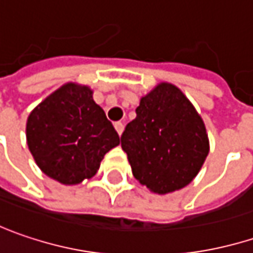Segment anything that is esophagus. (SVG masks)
<instances>
[{
  "label": "esophagus",
  "mask_w": 253,
  "mask_h": 253,
  "mask_svg": "<svg viewBox=\"0 0 253 253\" xmlns=\"http://www.w3.org/2000/svg\"><path fill=\"white\" fill-rule=\"evenodd\" d=\"M114 127H116V130H117L119 134H122L123 130H125V125H123L122 122H116V123H114Z\"/></svg>",
  "instance_id": "esophagus-1"
}]
</instances>
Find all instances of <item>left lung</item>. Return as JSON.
I'll use <instances>...</instances> for the list:
<instances>
[{"label": "left lung", "instance_id": "1", "mask_svg": "<svg viewBox=\"0 0 253 253\" xmlns=\"http://www.w3.org/2000/svg\"><path fill=\"white\" fill-rule=\"evenodd\" d=\"M133 176L155 193L189 185L209 153L201 116L173 84L162 83L140 100L122 134Z\"/></svg>", "mask_w": 253, "mask_h": 253}]
</instances>
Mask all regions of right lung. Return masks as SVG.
<instances>
[{"mask_svg":"<svg viewBox=\"0 0 253 253\" xmlns=\"http://www.w3.org/2000/svg\"><path fill=\"white\" fill-rule=\"evenodd\" d=\"M27 143L47 176L63 185H77L96 174L120 137L93 100V91L68 83L31 112Z\"/></svg>","mask_w":253,"mask_h":253,"instance_id":"obj_1","label":"right lung"}]
</instances>
